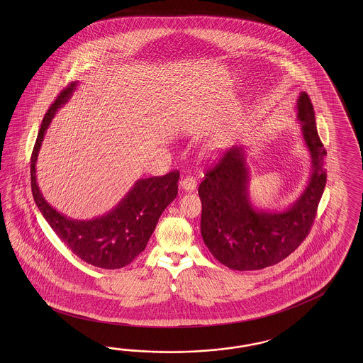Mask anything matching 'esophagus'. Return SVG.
<instances>
[{"instance_id":"34e87169","label":"esophagus","mask_w":363,"mask_h":363,"mask_svg":"<svg viewBox=\"0 0 363 363\" xmlns=\"http://www.w3.org/2000/svg\"><path fill=\"white\" fill-rule=\"evenodd\" d=\"M179 187H181L184 191H193V190H196V187H197V181H196V178H193V177L186 176L179 181Z\"/></svg>"}]
</instances>
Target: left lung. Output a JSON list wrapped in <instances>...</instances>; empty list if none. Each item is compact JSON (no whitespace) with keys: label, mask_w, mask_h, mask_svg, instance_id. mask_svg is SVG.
<instances>
[{"label":"left lung","mask_w":363,"mask_h":363,"mask_svg":"<svg viewBox=\"0 0 363 363\" xmlns=\"http://www.w3.org/2000/svg\"><path fill=\"white\" fill-rule=\"evenodd\" d=\"M296 108L311 158V174L293 205L282 211L253 206L249 196L250 170L242 146H233L223 154L198 187L202 238L214 258L229 269L259 270L278 264L303 242L314 223L326 185V150L305 91H301Z\"/></svg>","instance_id":"left-lung-1"}]
</instances>
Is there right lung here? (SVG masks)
<instances>
[{
	"label": "right lung",
	"instance_id": "1",
	"mask_svg": "<svg viewBox=\"0 0 363 363\" xmlns=\"http://www.w3.org/2000/svg\"><path fill=\"white\" fill-rule=\"evenodd\" d=\"M77 85L72 82L60 93L41 123L30 161L34 202L58 238L78 258L102 269H121L145 250L161 214L178 194L179 173L138 179L116 208L93 220L67 218L49 205L37 184L35 162L55 111L72 99Z\"/></svg>",
	"mask_w": 363,
	"mask_h": 363
}]
</instances>
